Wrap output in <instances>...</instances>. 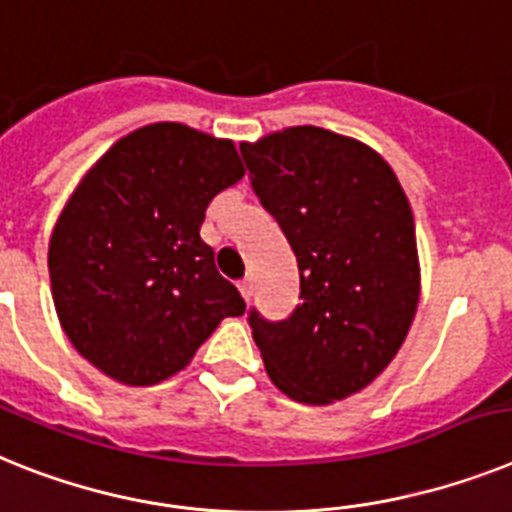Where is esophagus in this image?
I'll return each instance as SVG.
<instances>
[{
    "label": "esophagus",
    "instance_id": "1",
    "mask_svg": "<svg viewBox=\"0 0 512 512\" xmlns=\"http://www.w3.org/2000/svg\"><path fill=\"white\" fill-rule=\"evenodd\" d=\"M252 289H255V281H252V276H244L242 281H239V291H242L244 299H249V296H252Z\"/></svg>",
    "mask_w": 512,
    "mask_h": 512
}]
</instances>
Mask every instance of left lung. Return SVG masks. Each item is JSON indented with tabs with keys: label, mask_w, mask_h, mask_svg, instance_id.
<instances>
[{
	"label": "left lung",
	"mask_w": 512,
	"mask_h": 512,
	"mask_svg": "<svg viewBox=\"0 0 512 512\" xmlns=\"http://www.w3.org/2000/svg\"><path fill=\"white\" fill-rule=\"evenodd\" d=\"M252 190L299 265L286 320L249 328L276 388L325 406L367 388L406 341L419 304L409 197L380 153L322 127L242 143Z\"/></svg>",
	"instance_id": "8db88e82"
}]
</instances>
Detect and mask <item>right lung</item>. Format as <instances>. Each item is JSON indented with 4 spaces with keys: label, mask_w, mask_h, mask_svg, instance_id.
<instances>
[{
    "label": "right lung",
    "mask_w": 512,
    "mask_h": 512,
    "mask_svg": "<svg viewBox=\"0 0 512 512\" xmlns=\"http://www.w3.org/2000/svg\"><path fill=\"white\" fill-rule=\"evenodd\" d=\"M244 176L231 140L176 122L111 145L64 205L49 242L64 333L103 375L156 385L190 364L244 299L200 239L210 200Z\"/></svg>",
    "instance_id": "1"
}]
</instances>
